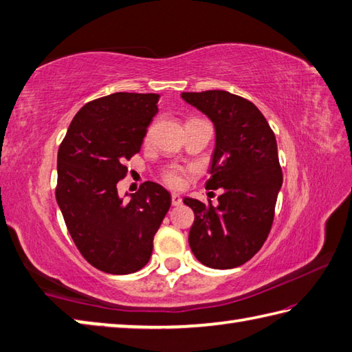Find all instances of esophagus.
Here are the masks:
<instances>
[{"mask_svg": "<svg viewBox=\"0 0 352 352\" xmlns=\"http://www.w3.org/2000/svg\"><path fill=\"white\" fill-rule=\"evenodd\" d=\"M183 203L182 197L178 194H172V206H180Z\"/></svg>", "mask_w": 352, "mask_h": 352, "instance_id": "34e87169", "label": "esophagus"}]
</instances>
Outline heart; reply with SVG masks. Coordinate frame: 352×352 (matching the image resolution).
I'll return each mask as SVG.
<instances>
[{"label":"heart","mask_w":352,"mask_h":352,"mask_svg":"<svg viewBox=\"0 0 352 352\" xmlns=\"http://www.w3.org/2000/svg\"><path fill=\"white\" fill-rule=\"evenodd\" d=\"M184 175L186 170L178 166H169L162 172L163 182L170 186V188H180L184 182Z\"/></svg>","instance_id":"1"}]
</instances>
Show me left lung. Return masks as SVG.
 I'll return each instance as SVG.
<instances>
[{
	"label": "left lung",
	"mask_w": 352,
	"mask_h": 352,
	"mask_svg": "<svg viewBox=\"0 0 352 352\" xmlns=\"http://www.w3.org/2000/svg\"><path fill=\"white\" fill-rule=\"evenodd\" d=\"M215 125L217 140L206 189H224L218 204L184 198L194 210L192 253L206 267L227 270L245 264L270 233L282 186L276 137L263 113L223 89L182 93Z\"/></svg>",
	"instance_id": "obj_1"
}]
</instances>
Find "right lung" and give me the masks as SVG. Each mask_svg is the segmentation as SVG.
<instances>
[{
    "mask_svg": "<svg viewBox=\"0 0 352 352\" xmlns=\"http://www.w3.org/2000/svg\"><path fill=\"white\" fill-rule=\"evenodd\" d=\"M160 94L114 93L85 103L58 151L56 201L76 247L100 272L129 274L148 264L170 208L163 186L144 182L128 203L117 195L123 163L139 153Z\"/></svg>",
    "mask_w": 352,
    "mask_h": 352,
    "instance_id": "add662e5",
    "label": "right lung"
}]
</instances>
